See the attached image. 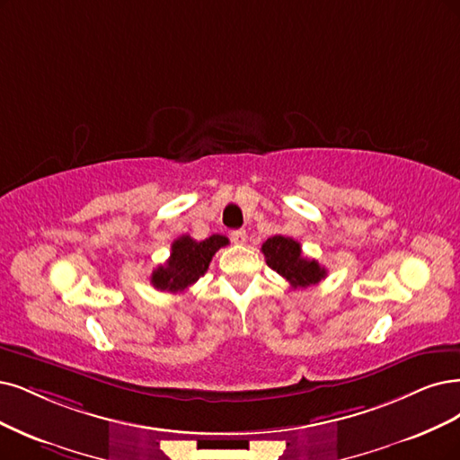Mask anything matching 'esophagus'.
<instances>
[{"label":"esophagus","instance_id":"esophagus-1","mask_svg":"<svg viewBox=\"0 0 460 460\" xmlns=\"http://www.w3.org/2000/svg\"><path fill=\"white\" fill-rule=\"evenodd\" d=\"M246 239H248V234H246L244 229H236V231L231 233V241H233L234 244H244Z\"/></svg>","mask_w":460,"mask_h":460}]
</instances>
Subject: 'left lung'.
<instances>
[{
	"label": "left lung",
	"mask_w": 460,
	"mask_h": 460,
	"mask_svg": "<svg viewBox=\"0 0 460 460\" xmlns=\"http://www.w3.org/2000/svg\"><path fill=\"white\" fill-rule=\"evenodd\" d=\"M267 265L284 277L292 288H307L326 279V269L316 260H307L301 253V244L290 236L275 234L261 246Z\"/></svg>",
	"instance_id": "obj_1"
}]
</instances>
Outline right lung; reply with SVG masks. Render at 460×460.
Returning a JSON list of instances; mask_svg holds the SVG:
<instances>
[{
  "label": "right lung",
  "mask_w": 460,
  "mask_h": 460,
  "mask_svg": "<svg viewBox=\"0 0 460 460\" xmlns=\"http://www.w3.org/2000/svg\"><path fill=\"white\" fill-rule=\"evenodd\" d=\"M227 244L229 239L224 234H212L204 241H195L190 234L180 236L172 243L168 261L151 273V284L172 294L187 290L207 273L214 253Z\"/></svg>",
  "instance_id": "obj_1"
}]
</instances>
